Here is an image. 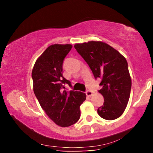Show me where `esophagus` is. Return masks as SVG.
Returning a JSON list of instances; mask_svg holds the SVG:
<instances>
[{
    "label": "esophagus",
    "instance_id": "34e87169",
    "mask_svg": "<svg viewBox=\"0 0 153 153\" xmlns=\"http://www.w3.org/2000/svg\"><path fill=\"white\" fill-rule=\"evenodd\" d=\"M86 94L87 96H88V97H91V96L93 94V92H92V91H91V90H88L86 92Z\"/></svg>",
    "mask_w": 153,
    "mask_h": 153
}]
</instances>
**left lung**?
<instances>
[{"label":"left lung","mask_w":153,"mask_h":153,"mask_svg":"<svg viewBox=\"0 0 153 153\" xmlns=\"http://www.w3.org/2000/svg\"><path fill=\"white\" fill-rule=\"evenodd\" d=\"M91 69L95 79L100 78L102 88L98 92L104 97L98 113L107 120L122 115L130 96L131 80L126 58L115 48L100 41L76 44L74 46Z\"/></svg>","instance_id":"8db88e82"}]
</instances>
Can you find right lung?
Masks as SVG:
<instances>
[{"label": "right lung", "instance_id": "add662e5", "mask_svg": "<svg viewBox=\"0 0 153 153\" xmlns=\"http://www.w3.org/2000/svg\"><path fill=\"white\" fill-rule=\"evenodd\" d=\"M71 45H53L36 60L32 73L33 92L51 120L61 127H69L80 117L79 107L86 96L79 91L65 90L71 82L63 76V60Z\"/></svg>", "mask_w": 153, "mask_h": 153}]
</instances>
